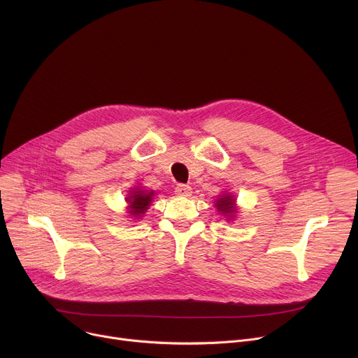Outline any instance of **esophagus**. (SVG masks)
<instances>
[{
	"mask_svg": "<svg viewBox=\"0 0 358 358\" xmlns=\"http://www.w3.org/2000/svg\"><path fill=\"white\" fill-rule=\"evenodd\" d=\"M175 192H176V195L178 196H190V194H192V187L189 186V185H178L176 187H175Z\"/></svg>",
	"mask_w": 358,
	"mask_h": 358,
	"instance_id": "obj_1",
	"label": "esophagus"
}]
</instances>
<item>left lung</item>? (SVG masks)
I'll list each match as a JSON object with an SVG mask.
<instances>
[{"label":"left lung","mask_w":358,"mask_h":358,"mask_svg":"<svg viewBox=\"0 0 358 358\" xmlns=\"http://www.w3.org/2000/svg\"><path fill=\"white\" fill-rule=\"evenodd\" d=\"M215 206L217 208L219 212H221L224 216H227L228 219H231L232 215H234L235 210H236V208H235V199H234V196L229 195V194H225V195H222L219 199H216V205H215Z\"/></svg>","instance_id":"obj_1"}]
</instances>
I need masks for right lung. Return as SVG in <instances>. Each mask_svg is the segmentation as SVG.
Segmentation results:
<instances>
[{"instance_id": "obj_1", "label": "right lung", "mask_w": 358, "mask_h": 358, "mask_svg": "<svg viewBox=\"0 0 358 358\" xmlns=\"http://www.w3.org/2000/svg\"><path fill=\"white\" fill-rule=\"evenodd\" d=\"M155 192H148L143 189H133L130 192L129 198H126V201L129 202V213H131L136 217H141L146 209L150 206V202L153 199Z\"/></svg>"}]
</instances>
